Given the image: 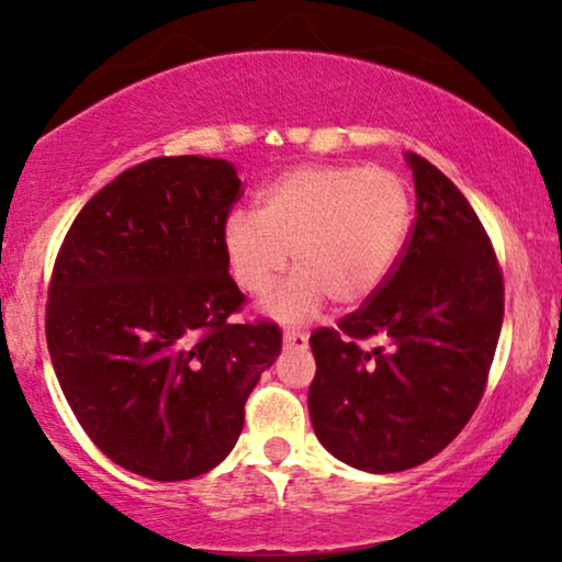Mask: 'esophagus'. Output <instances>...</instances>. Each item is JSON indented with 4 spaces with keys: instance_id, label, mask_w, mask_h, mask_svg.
<instances>
[{
    "instance_id": "34e87169",
    "label": "esophagus",
    "mask_w": 562,
    "mask_h": 562,
    "mask_svg": "<svg viewBox=\"0 0 562 562\" xmlns=\"http://www.w3.org/2000/svg\"><path fill=\"white\" fill-rule=\"evenodd\" d=\"M283 345H286V348H306V345H310V335L299 333V329H286V333H283Z\"/></svg>"
}]
</instances>
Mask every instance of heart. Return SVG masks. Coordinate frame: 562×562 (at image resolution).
Here are the masks:
<instances>
[{
	"mask_svg": "<svg viewBox=\"0 0 562 562\" xmlns=\"http://www.w3.org/2000/svg\"><path fill=\"white\" fill-rule=\"evenodd\" d=\"M412 191L379 166H299L258 194L256 214L235 210L222 225L229 273L260 296L291 266L296 273L266 299L281 322L312 317L327 296L366 302L394 271L409 240Z\"/></svg>",
	"mask_w": 562,
	"mask_h": 562,
	"instance_id": "heart-1",
	"label": "heart"
}]
</instances>
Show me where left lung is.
I'll return each instance as SVG.
<instances>
[{
	"mask_svg": "<svg viewBox=\"0 0 562 562\" xmlns=\"http://www.w3.org/2000/svg\"><path fill=\"white\" fill-rule=\"evenodd\" d=\"M417 220L363 306L310 337V417L337 460L368 473L422 465L456 440L486 391L504 322L494 245L460 189L406 153ZM382 340L371 351L363 339Z\"/></svg>",
	"mask_w": 562,
	"mask_h": 562,
	"instance_id": "1",
	"label": "left lung"
}]
</instances>
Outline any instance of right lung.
<instances>
[{"label": "right lung", "mask_w": 562, "mask_h": 562, "mask_svg": "<svg viewBox=\"0 0 562 562\" xmlns=\"http://www.w3.org/2000/svg\"><path fill=\"white\" fill-rule=\"evenodd\" d=\"M240 194L227 160L150 158L97 191L58 250L53 368L83 432L130 473L187 481L220 465L281 352L273 322H229L245 296L222 225Z\"/></svg>", "instance_id": "add662e5"}]
</instances>
